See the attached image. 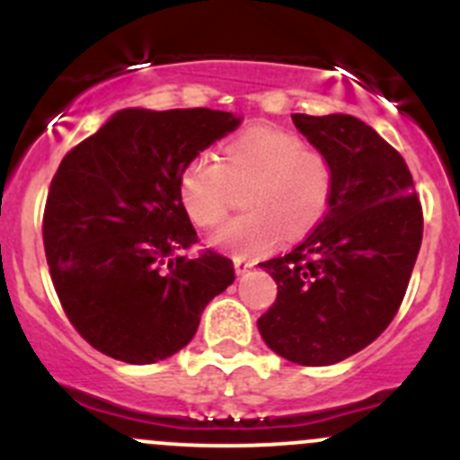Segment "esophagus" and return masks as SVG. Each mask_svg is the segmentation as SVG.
<instances>
[{"label": "esophagus", "instance_id": "1", "mask_svg": "<svg viewBox=\"0 0 460 460\" xmlns=\"http://www.w3.org/2000/svg\"><path fill=\"white\" fill-rule=\"evenodd\" d=\"M234 267H235V274H238V276H243V274H247L249 270H252V267H253V262H249V261H243V258H235V261H234Z\"/></svg>", "mask_w": 460, "mask_h": 460}]
</instances>
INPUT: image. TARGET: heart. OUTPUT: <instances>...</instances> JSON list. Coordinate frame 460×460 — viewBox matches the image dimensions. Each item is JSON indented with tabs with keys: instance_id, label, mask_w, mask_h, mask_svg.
<instances>
[{
	"instance_id": "b5f03b06",
	"label": "heart",
	"mask_w": 460,
	"mask_h": 460,
	"mask_svg": "<svg viewBox=\"0 0 460 460\" xmlns=\"http://www.w3.org/2000/svg\"><path fill=\"white\" fill-rule=\"evenodd\" d=\"M243 216L211 238L235 258L270 253L289 235L305 234L328 211L332 168L298 135L280 128H249L222 146V164L199 153L180 175V199L190 220L213 229L229 211L234 186L249 184Z\"/></svg>"
}]
</instances>
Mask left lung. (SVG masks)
Segmentation results:
<instances>
[{"label":"left lung","instance_id":"1","mask_svg":"<svg viewBox=\"0 0 460 460\" xmlns=\"http://www.w3.org/2000/svg\"><path fill=\"white\" fill-rule=\"evenodd\" d=\"M296 130L332 168L316 229L261 262L279 285L258 332L280 358L330 367L367 349L394 321L422 243V208L395 148L350 114H294Z\"/></svg>","mask_w":460,"mask_h":460}]
</instances>
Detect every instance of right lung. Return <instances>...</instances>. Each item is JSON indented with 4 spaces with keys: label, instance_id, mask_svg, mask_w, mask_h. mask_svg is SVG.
<instances>
[{
    "label": "right lung",
    "instance_id": "right-lung-1",
    "mask_svg": "<svg viewBox=\"0 0 460 460\" xmlns=\"http://www.w3.org/2000/svg\"><path fill=\"white\" fill-rule=\"evenodd\" d=\"M240 121L207 107H128L62 159L44 208V252L66 316L96 350L128 364L171 358L234 283L229 258L181 253L198 234L180 175Z\"/></svg>",
    "mask_w": 460,
    "mask_h": 460
}]
</instances>
